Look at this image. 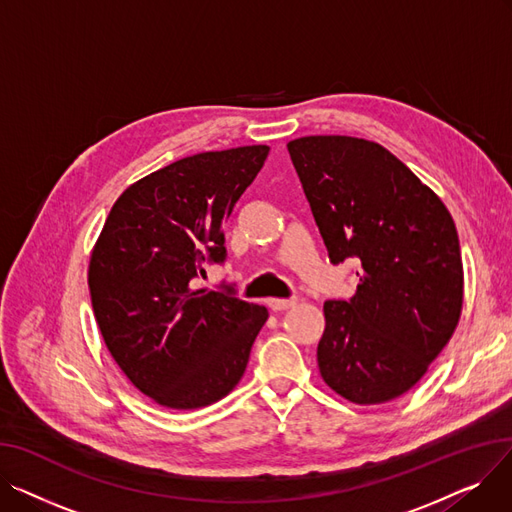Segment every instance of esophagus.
<instances>
[{"mask_svg": "<svg viewBox=\"0 0 512 512\" xmlns=\"http://www.w3.org/2000/svg\"><path fill=\"white\" fill-rule=\"evenodd\" d=\"M294 305H297V299H272V301H267V307H270L272 311H276V313H282V311H288V309H292Z\"/></svg>", "mask_w": 512, "mask_h": 512, "instance_id": "esophagus-1", "label": "esophagus"}]
</instances>
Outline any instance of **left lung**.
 I'll use <instances>...</instances> for the list:
<instances>
[{
    "label": "left lung",
    "instance_id": "1",
    "mask_svg": "<svg viewBox=\"0 0 512 512\" xmlns=\"http://www.w3.org/2000/svg\"><path fill=\"white\" fill-rule=\"evenodd\" d=\"M288 153L330 261L357 259L355 297L324 303L321 378L355 405L398 398L459 324L463 259L452 215L373 141L303 137Z\"/></svg>",
    "mask_w": 512,
    "mask_h": 512
}]
</instances>
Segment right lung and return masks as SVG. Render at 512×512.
Listing matches in <instances>:
<instances>
[{
  "label": "right lung",
  "instance_id": "1",
  "mask_svg": "<svg viewBox=\"0 0 512 512\" xmlns=\"http://www.w3.org/2000/svg\"><path fill=\"white\" fill-rule=\"evenodd\" d=\"M270 147L205 151L128 186L103 224L89 290L107 351L157 405L201 409L247 369L267 309L195 288L205 263H224V222Z\"/></svg>",
  "mask_w": 512,
  "mask_h": 512
}]
</instances>
